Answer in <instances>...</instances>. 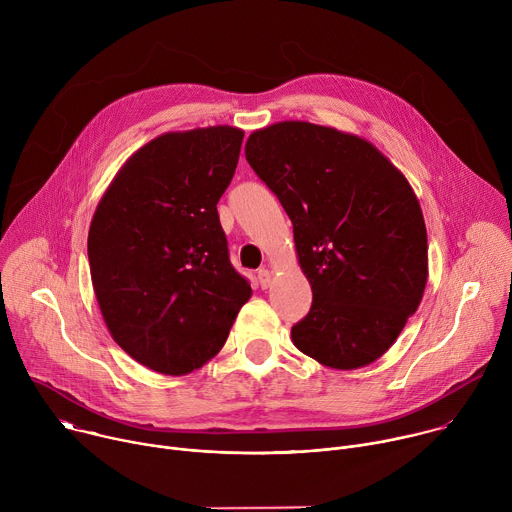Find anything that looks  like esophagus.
<instances>
[{
  "instance_id": "1",
  "label": "esophagus",
  "mask_w": 512,
  "mask_h": 512,
  "mask_svg": "<svg viewBox=\"0 0 512 512\" xmlns=\"http://www.w3.org/2000/svg\"><path fill=\"white\" fill-rule=\"evenodd\" d=\"M257 281H259V285H261L263 289H267V287L271 285V273H269L267 269H259V271H257Z\"/></svg>"
}]
</instances>
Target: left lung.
I'll list each match as a JSON object with an SVG mask.
<instances>
[{
  "instance_id": "8db88e82",
  "label": "left lung",
  "mask_w": 512,
  "mask_h": 512,
  "mask_svg": "<svg viewBox=\"0 0 512 512\" xmlns=\"http://www.w3.org/2000/svg\"><path fill=\"white\" fill-rule=\"evenodd\" d=\"M245 158L294 225L312 285L291 340L332 369L377 360L427 281V231L409 182L369 141L306 121L251 133Z\"/></svg>"
}]
</instances>
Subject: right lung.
<instances>
[{
  "label": "right lung",
  "mask_w": 512,
  "mask_h": 512,
  "mask_svg": "<svg viewBox=\"0 0 512 512\" xmlns=\"http://www.w3.org/2000/svg\"><path fill=\"white\" fill-rule=\"evenodd\" d=\"M241 143L243 131L227 125L160 135L95 210L89 265L101 314L115 342L156 373L200 369L251 298L216 212Z\"/></svg>",
  "instance_id": "1"
}]
</instances>
